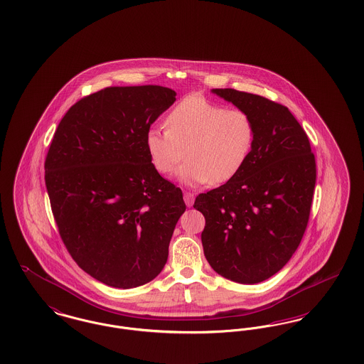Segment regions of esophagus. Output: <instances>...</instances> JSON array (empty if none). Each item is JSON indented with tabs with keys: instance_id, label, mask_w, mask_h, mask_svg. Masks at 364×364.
I'll list each match as a JSON object with an SVG mask.
<instances>
[{
	"instance_id": "esophagus-1",
	"label": "esophagus",
	"mask_w": 364,
	"mask_h": 364,
	"mask_svg": "<svg viewBox=\"0 0 364 364\" xmlns=\"http://www.w3.org/2000/svg\"><path fill=\"white\" fill-rule=\"evenodd\" d=\"M193 200H195V195H193V192H191V191H186L184 192V202H186V205L191 208L192 205H193Z\"/></svg>"
}]
</instances>
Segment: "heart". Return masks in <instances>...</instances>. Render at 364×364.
<instances>
[{
    "label": "heart",
    "mask_w": 364,
    "mask_h": 364,
    "mask_svg": "<svg viewBox=\"0 0 364 364\" xmlns=\"http://www.w3.org/2000/svg\"><path fill=\"white\" fill-rule=\"evenodd\" d=\"M166 128L147 131L146 147L161 174L172 173L186 156L178 177L190 184H224L242 169L255 140V125L240 107H225L203 95H188L166 116Z\"/></svg>",
    "instance_id": "b5f03b06"
}]
</instances>
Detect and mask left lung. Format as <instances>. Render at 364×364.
I'll use <instances>...</instances> for the list:
<instances>
[{"mask_svg": "<svg viewBox=\"0 0 364 364\" xmlns=\"http://www.w3.org/2000/svg\"><path fill=\"white\" fill-rule=\"evenodd\" d=\"M213 92L251 116L255 140L237 176L195 199L193 208L206 220L203 251L223 277L257 284L279 272L303 239L316 181L315 156L287 106L235 88Z\"/></svg>", "mask_w": 364, "mask_h": 364, "instance_id": "left-lung-1", "label": "left lung"}]
</instances>
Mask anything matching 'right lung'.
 Masks as SVG:
<instances>
[{"label":"right lung","mask_w":364,"mask_h":364,"mask_svg":"<svg viewBox=\"0 0 364 364\" xmlns=\"http://www.w3.org/2000/svg\"><path fill=\"white\" fill-rule=\"evenodd\" d=\"M174 101L168 87H106L72 105L54 132L45 183L58 233L77 266L109 287L154 279L186 211L146 147Z\"/></svg>","instance_id":"right-lung-1"}]
</instances>
